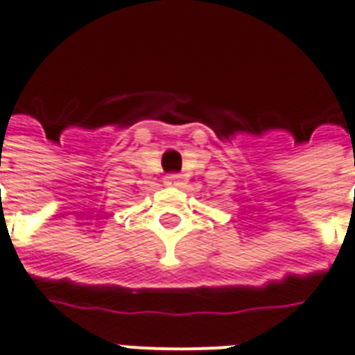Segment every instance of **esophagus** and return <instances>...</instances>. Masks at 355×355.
Listing matches in <instances>:
<instances>
[{"label":"esophagus","mask_w":355,"mask_h":355,"mask_svg":"<svg viewBox=\"0 0 355 355\" xmlns=\"http://www.w3.org/2000/svg\"><path fill=\"white\" fill-rule=\"evenodd\" d=\"M180 175L178 174H168L166 178H164V185H168V187H178L180 185Z\"/></svg>","instance_id":"34e87169"}]
</instances>
